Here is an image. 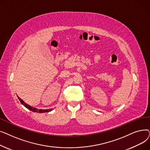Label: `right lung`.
I'll return each mask as SVG.
<instances>
[{"mask_svg": "<svg viewBox=\"0 0 150 150\" xmlns=\"http://www.w3.org/2000/svg\"><path fill=\"white\" fill-rule=\"evenodd\" d=\"M18 97V99L19 100L20 102L21 103V104H22L23 106H24L25 107H26L27 109H28L29 110H30V111H33V112H39V113H43V112H48L49 111H51L52 109H38L35 108H33L32 106H30V105L26 104L24 101H23L22 100H21L19 97Z\"/></svg>", "mask_w": 150, "mask_h": 150, "instance_id": "obj_1", "label": "right lung"}]
</instances>
